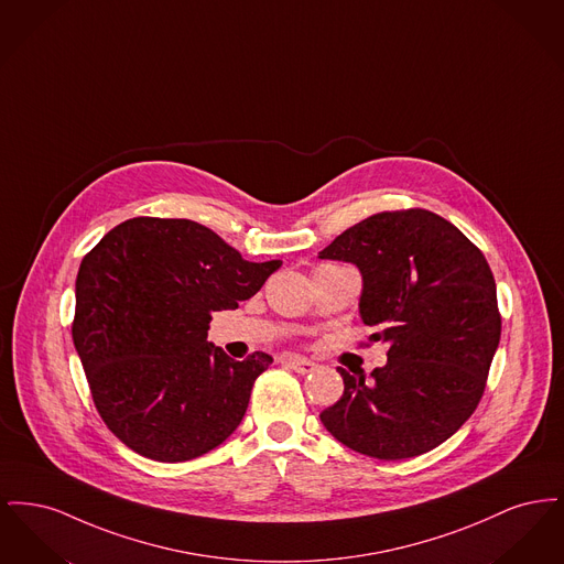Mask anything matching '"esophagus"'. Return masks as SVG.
<instances>
[{
	"mask_svg": "<svg viewBox=\"0 0 564 564\" xmlns=\"http://www.w3.org/2000/svg\"><path fill=\"white\" fill-rule=\"evenodd\" d=\"M283 364H285L288 368H292V370L297 372V375H308V372H313V370L317 368V364H315V361L304 359V357H285V359H283Z\"/></svg>",
	"mask_w": 564,
	"mask_h": 564,
	"instance_id": "esophagus-1",
	"label": "esophagus"
}]
</instances>
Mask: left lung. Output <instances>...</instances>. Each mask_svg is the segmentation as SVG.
Here are the masks:
<instances>
[{
    "label": "left lung",
    "instance_id": "obj_1",
    "mask_svg": "<svg viewBox=\"0 0 564 564\" xmlns=\"http://www.w3.org/2000/svg\"><path fill=\"white\" fill-rule=\"evenodd\" d=\"M364 276L359 313L384 340L370 378L338 372L345 393L325 430L382 460L430 453L474 414L501 338L497 285L482 251L427 209L370 215L323 251Z\"/></svg>",
    "mask_w": 564,
    "mask_h": 564
}]
</instances>
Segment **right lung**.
<instances>
[{
    "instance_id": "right-lung-1",
    "label": "right lung",
    "mask_w": 564,
    "mask_h": 564,
    "mask_svg": "<svg viewBox=\"0 0 564 564\" xmlns=\"http://www.w3.org/2000/svg\"><path fill=\"white\" fill-rule=\"evenodd\" d=\"M279 269L242 260L203 224L162 217L127 219L84 256L72 336L95 408L122 444L182 463L239 427L272 357L235 361L207 329Z\"/></svg>"
}]
</instances>
